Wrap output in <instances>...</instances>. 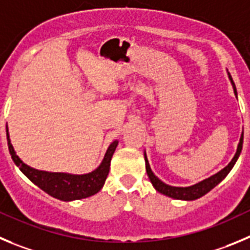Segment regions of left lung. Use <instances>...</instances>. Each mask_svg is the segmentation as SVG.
I'll use <instances>...</instances> for the list:
<instances>
[{
	"instance_id": "8db88e82",
	"label": "left lung",
	"mask_w": 250,
	"mask_h": 250,
	"mask_svg": "<svg viewBox=\"0 0 250 250\" xmlns=\"http://www.w3.org/2000/svg\"><path fill=\"white\" fill-rule=\"evenodd\" d=\"M228 75H229V74H228ZM229 80H230V83H232L235 97H237V88H235V85H234V83H233V79L230 75H229ZM242 146H243V133H242L241 139H239V144H238V148H237V151H235V154H234V157H233V159L230 160V163L227 165V167H223V169L221 170V171L217 172V174L209 176L208 179H205V180L200 181L199 184H195V185H192V186H188V188H176V186H170V185H167L165 183H163L162 180H159V179H158L157 176L154 175V172L151 171L150 165H149L148 159H146V154L144 153L146 174H148L149 180H150V183L153 184V186L155 188V190H157L158 192L163 193V195H165V196H169V197H171V199L192 201V200L200 199V197H202L204 195H206L208 191H211L214 186L218 185V184H220L221 181H222L223 179L227 176L228 172H229L230 170H232V167H234L238 157L241 155Z\"/></svg>"
}]
</instances>
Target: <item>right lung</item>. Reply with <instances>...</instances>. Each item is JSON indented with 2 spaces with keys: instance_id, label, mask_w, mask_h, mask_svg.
Returning <instances> with one entry per match:
<instances>
[{
  "instance_id": "add662e5",
  "label": "right lung",
  "mask_w": 250,
  "mask_h": 250,
  "mask_svg": "<svg viewBox=\"0 0 250 250\" xmlns=\"http://www.w3.org/2000/svg\"><path fill=\"white\" fill-rule=\"evenodd\" d=\"M7 142H8L9 154L12 157L15 164L20 167L21 171L29 179L33 184H36L39 188L46 192L48 195L53 196L55 199L62 201H74V200H81L90 197L99 192L104 186L109 171L112 155L118 146V141L112 142L111 146L107 149L104 158L100 167L96 170L83 175H72L66 172H49L42 171V170L33 169L28 167L27 164L20 159L16 154L13 146L9 139L8 128L6 127Z\"/></svg>"
}]
</instances>
